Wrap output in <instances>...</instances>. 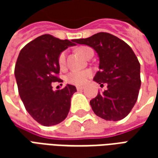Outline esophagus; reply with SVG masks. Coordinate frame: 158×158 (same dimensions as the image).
Here are the masks:
<instances>
[{
	"mask_svg": "<svg viewBox=\"0 0 158 158\" xmlns=\"http://www.w3.org/2000/svg\"><path fill=\"white\" fill-rule=\"evenodd\" d=\"M76 89H77L78 91H80V90H82L84 89V87L83 86H76Z\"/></svg>",
	"mask_w": 158,
	"mask_h": 158,
	"instance_id": "obj_1",
	"label": "esophagus"
}]
</instances>
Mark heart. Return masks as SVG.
<instances>
[{
  "mask_svg": "<svg viewBox=\"0 0 158 158\" xmlns=\"http://www.w3.org/2000/svg\"><path fill=\"white\" fill-rule=\"evenodd\" d=\"M91 49L87 46H80L77 49V51L80 55L86 57V56L88 54V52ZM59 66L61 68H64L66 64V54L65 52L61 53V55L59 56L58 58ZM92 74V72L89 69H85V70H73L71 72H69L66 75V81L69 84L75 85H83L89 79V77Z\"/></svg>",
  "mask_w": 158,
  "mask_h": 158,
  "instance_id": "obj_1",
  "label": "heart"
}]
</instances>
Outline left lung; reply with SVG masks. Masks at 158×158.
Segmentation results:
<instances>
[{
  "label": "left lung",
  "instance_id": "obj_1",
  "mask_svg": "<svg viewBox=\"0 0 158 158\" xmlns=\"http://www.w3.org/2000/svg\"><path fill=\"white\" fill-rule=\"evenodd\" d=\"M93 48L99 57V71L93 80L106 89L89 102L97 116L108 121L124 118L135 106L140 88V65L131 47L108 33L74 40Z\"/></svg>",
  "mask_w": 158,
  "mask_h": 158
}]
</instances>
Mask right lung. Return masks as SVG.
Listing matches in <instances>:
<instances>
[{
  "instance_id": "1",
  "label": "right lung",
  "mask_w": 158,
  "mask_h": 158,
  "mask_svg": "<svg viewBox=\"0 0 158 158\" xmlns=\"http://www.w3.org/2000/svg\"><path fill=\"white\" fill-rule=\"evenodd\" d=\"M51 35L39 36L19 53L14 70L20 98L27 112L44 126L58 124L69 114L71 98L77 91L71 85L53 90L52 83L61 82L56 77L60 71L59 56L76 44Z\"/></svg>"
}]
</instances>
